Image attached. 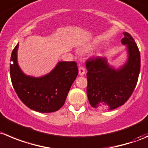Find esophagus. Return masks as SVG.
<instances>
[{
    "label": "esophagus",
    "instance_id": "obj_1",
    "mask_svg": "<svg viewBox=\"0 0 148 148\" xmlns=\"http://www.w3.org/2000/svg\"><path fill=\"white\" fill-rule=\"evenodd\" d=\"M78 73L80 75H84L85 74V68L84 67H80L78 68Z\"/></svg>",
    "mask_w": 148,
    "mask_h": 148
}]
</instances>
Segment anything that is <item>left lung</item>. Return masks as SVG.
<instances>
[{"mask_svg":"<svg viewBox=\"0 0 148 148\" xmlns=\"http://www.w3.org/2000/svg\"><path fill=\"white\" fill-rule=\"evenodd\" d=\"M121 39L126 45L127 60L115 68L108 59L97 57L87 60V96L93 108L111 110L123 105L133 93L140 71V54L129 33H123Z\"/></svg>","mask_w":148,"mask_h":148,"instance_id":"left-lung-1","label":"left lung"}]
</instances>
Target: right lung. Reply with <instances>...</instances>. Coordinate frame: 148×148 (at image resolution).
<instances>
[{"instance_id":"right-lung-1","label":"right lung","mask_w":148,"mask_h":148,"mask_svg":"<svg viewBox=\"0 0 148 148\" xmlns=\"http://www.w3.org/2000/svg\"><path fill=\"white\" fill-rule=\"evenodd\" d=\"M17 43L12 51L10 75L12 85L22 102L39 112L58 110L65 102L72 84L78 74L75 62H59L49 73L41 77L27 75L17 62Z\"/></svg>"}]
</instances>
